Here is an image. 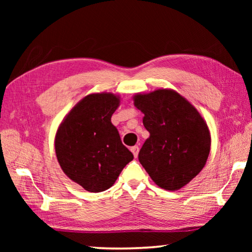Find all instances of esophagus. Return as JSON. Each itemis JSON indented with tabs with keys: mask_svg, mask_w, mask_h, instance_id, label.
<instances>
[{
	"mask_svg": "<svg viewBox=\"0 0 252 252\" xmlns=\"http://www.w3.org/2000/svg\"><path fill=\"white\" fill-rule=\"evenodd\" d=\"M131 151H132V153H133L134 158H138V155H139V147H138V146L132 147V148H131Z\"/></svg>",
	"mask_w": 252,
	"mask_h": 252,
	"instance_id": "34e87169",
	"label": "esophagus"
}]
</instances>
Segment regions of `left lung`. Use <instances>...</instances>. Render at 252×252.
Instances as JSON below:
<instances>
[{
	"label": "left lung",
	"mask_w": 252,
	"mask_h": 252,
	"mask_svg": "<svg viewBox=\"0 0 252 252\" xmlns=\"http://www.w3.org/2000/svg\"><path fill=\"white\" fill-rule=\"evenodd\" d=\"M134 105L144 113L150 138L139 161L156 185L178 190L203 169L211 139L207 123L185 97L172 90L136 94Z\"/></svg>",
	"instance_id": "8db88e82"
}]
</instances>
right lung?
I'll return each mask as SVG.
<instances>
[{
  "mask_svg": "<svg viewBox=\"0 0 252 252\" xmlns=\"http://www.w3.org/2000/svg\"><path fill=\"white\" fill-rule=\"evenodd\" d=\"M119 103V97L111 93L85 96L70 111L55 135V153L62 170L90 192L112 187L133 160L111 123Z\"/></svg>",
  "mask_w": 252,
  "mask_h": 252,
  "instance_id": "add662e5",
  "label": "right lung"
}]
</instances>
